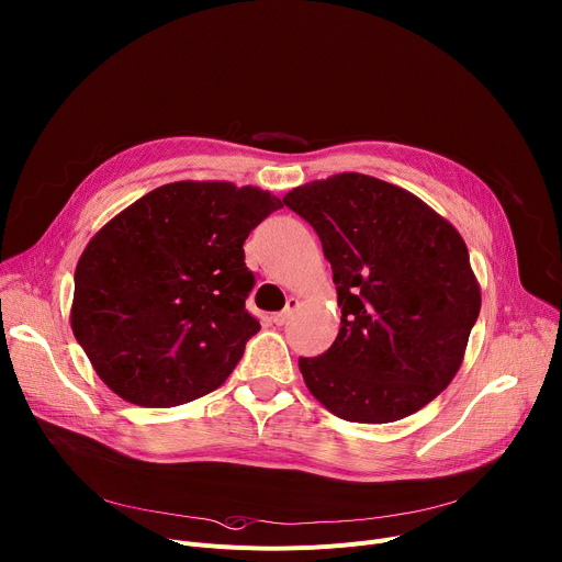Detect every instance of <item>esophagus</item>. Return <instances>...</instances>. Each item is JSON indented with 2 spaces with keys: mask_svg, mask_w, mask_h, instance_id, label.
<instances>
[{
  "mask_svg": "<svg viewBox=\"0 0 562 562\" xmlns=\"http://www.w3.org/2000/svg\"><path fill=\"white\" fill-rule=\"evenodd\" d=\"M297 310H300V300H297V297H289V300H286V307H284L282 312L273 314V323H276V325H286L289 318H291Z\"/></svg>",
  "mask_w": 562,
  "mask_h": 562,
  "instance_id": "obj_1",
  "label": "esophagus"
}]
</instances>
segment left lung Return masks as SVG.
Returning a JSON list of instances; mask_svg holds the SVG:
<instances>
[{
  "label": "left lung",
  "mask_w": 562,
  "mask_h": 562,
  "mask_svg": "<svg viewBox=\"0 0 562 562\" xmlns=\"http://www.w3.org/2000/svg\"><path fill=\"white\" fill-rule=\"evenodd\" d=\"M282 201L318 233L340 307L334 345L297 361L304 383L345 422L415 415L462 368L480 316L467 241L413 192L359 172Z\"/></svg>",
  "instance_id": "left-lung-1"
}]
</instances>
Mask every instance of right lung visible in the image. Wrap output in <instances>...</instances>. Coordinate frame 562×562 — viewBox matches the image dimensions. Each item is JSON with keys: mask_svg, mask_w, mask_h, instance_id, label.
<instances>
[{"mask_svg": "<svg viewBox=\"0 0 562 562\" xmlns=\"http://www.w3.org/2000/svg\"><path fill=\"white\" fill-rule=\"evenodd\" d=\"M278 209L255 186L175 181L100 228L78 260L69 316L100 381L143 407L217 390L260 331L241 246Z\"/></svg>", "mask_w": 562, "mask_h": 562, "instance_id": "1", "label": "right lung"}]
</instances>
